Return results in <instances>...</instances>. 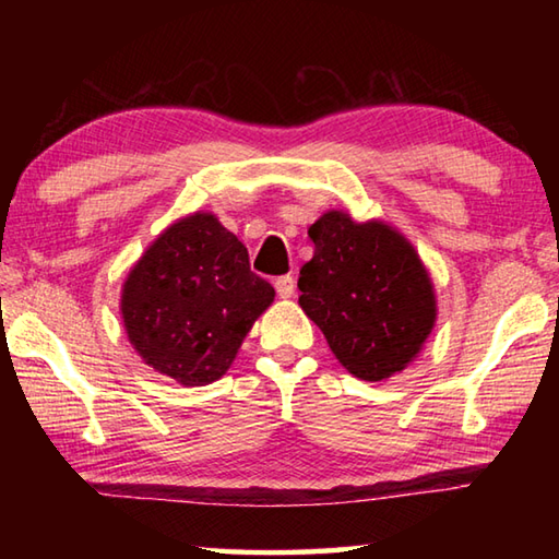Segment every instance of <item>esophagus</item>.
I'll use <instances>...</instances> for the list:
<instances>
[{"mask_svg":"<svg viewBox=\"0 0 559 559\" xmlns=\"http://www.w3.org/2000/svg\"><path fill=\"white\" fill-rule=\"evenodd\" d=\"M276 293L281 298H290L296 293V281H293V276L276 278Z\"/></svg>","mask_w":559,"mask_h":559,"instance_id":"esophagus-1","label":"esophagus"}]
</instances>
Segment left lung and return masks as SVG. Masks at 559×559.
I'll return each mask as SVG.
<instances>
[{"label": "left lung", "mask_w": 559, "mask_h": 559, "mask_svg": "<svg viewBox=\"0 0 559 559\" xmlns=\"http://www.w3.org/2000/svg\"><path fill=\"white\" fill-rule=\"evenodd\" d=\"M313 259L300 269L298 298L349 374L380 382L419 355L437 320L427 269L384 222L325 212L310 226Z\"/></svg>", "instance_id": "8db88e82"}]
</instances>
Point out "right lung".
Returning <instances> with one entry per match:
<instances>
[{
  "mask_svg": "<svg viewBox=\"0 0 559 559\" xmlns=\"http://www.w3.org/2000/svg\"><path fill=\"white\" fill-rule=\"evenodd\" d=\"M273 296L246 246L214 214L194 212L169 224L130 269L120 313L145 365L202 386L229 370Z\"/></svg>",
  "mask_w": 559,
  "mask_h": 559,
  "instance_id": "1",
  "label": "right lung"
}]
</instances>
